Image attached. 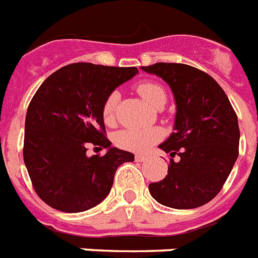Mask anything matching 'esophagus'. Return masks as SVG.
I'll return each mask as SVG.
<instances>
[{"mask_svg": "<svg viewBox=\"0 0 258 258\" xmlns=\"http://www.w3.org/2000/svg\"><path fill=\"white\" fill-rule=\"evenodd\" d=\"M134 159H136V162H145V160H147V156L137 154V155L134 156Z\"/></svg>", "mask_w": 258, "mask_h": 258, "instance_id": "obj_1", "label": "esophagus"}]
</instances>
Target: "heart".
<instances>
[{"mask_svg": "<svg viewBox=\"0 0 258 258\" xmlns=\"http://www.w3.org/2000/svg\"><path fill=\"white\" fill-rule=\"evenodd\" d=\"M136 90L149 104L154 107L159 108L166 104L167 91L160 83L154 82V81H144L138 83ZM118 99H120L118 92L112 91L108 94L103 102L102 117L107 125L113 124ZM160 138H162V132L158 127H145V129L126 127L114 134L113 140L116 146L120 149L133 151V153H144L149 150L154 144H156Z\"/></svg>", "mask_w": 258, "mask_h": 258, "instance_id": "obj_1", "label": "heart"}]
</instances>
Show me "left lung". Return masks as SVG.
Returning <instances> with one entry per match:
<instances>
[{"label":"left lung","instance_id":"8db88e82","mask_svg":"<svg viewBox=\"0 0 258 258\" xmlns=\"http://www.w3.org/2000/svg\"><path fill=\"white\" fill-rule=\"evenodd\" d=\"M142 70L164 79L176 100L175 132L160 149L169 159L168 173L149 185L159 204L195 209L223 188L239 155L236 112L226 92L208 73L185 63L156 62Z\"/></svg>","mask_w":258,"mask_h":258}]
</instances>
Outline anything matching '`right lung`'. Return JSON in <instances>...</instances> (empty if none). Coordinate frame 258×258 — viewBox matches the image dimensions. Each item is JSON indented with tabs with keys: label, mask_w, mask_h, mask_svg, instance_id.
<instances>
[{
	"label": "right lung",
	"mask_w": 258,
	"mask_h": 258,
	"mask_svg": "<svg viewBox=\"0 0 258 258\" xmlns=\"http://www.w3.org/2000/svg\"><path fill=\"white\" fill-rule=\"evenodd\" d=\"M138 73L76 62L50 74L35 92L24 125L23 159L35 192L65 213L89 210L107 197L116 169L134 155L111 147L102 105L109 92ZM90 144L108 148L87 157Z\"/></svg>",
	"instance_id": "1"
}]
</instances>
